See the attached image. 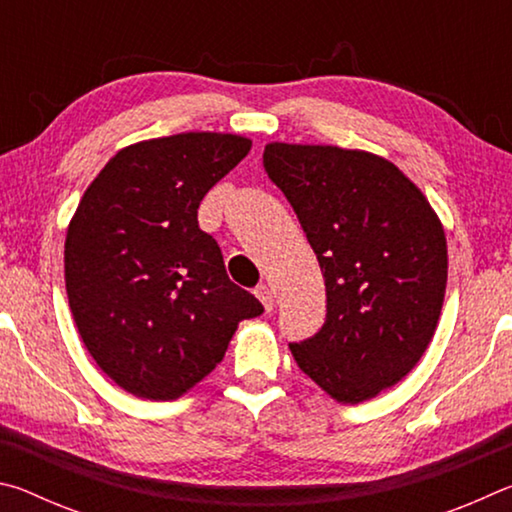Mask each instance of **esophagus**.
I'll list each match as a JSON object with an SVG mask.
<instances>
[{"instance_id": "esophagus-1", "label": "esophagus", "mask_w": 512, "mask_h": 512, "mask_svg": "<svg viewBox=\"0 0 512 512\" xmlns=\"http://www.w3.org/2000/svg\"><path fill=\"white\" fill-rule=\"evenodd\" d=\"M255 296H257L259 302H262V305H264L266 314H271L273 307H275V296H273L271 287H266V284H259V287L255 289Z\"/></svg>"}]
</instances>
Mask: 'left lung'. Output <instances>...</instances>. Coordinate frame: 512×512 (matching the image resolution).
I'll list each match as a JSON object with an SVG mask.
<instances>
[{"mask_svg": "<svg viewBox=\"0 0 512 512\" xmlns=\"http://www.w3.org/2000/svg\"><path fill=\"white\" fill-rule=\"evenodd\" d=\"M268 178L289 198L323 271L327 318L291 343L332 400L359 404L429 348L447 287V239L427 196L391 160L332 144L271 142Z\"/></svg>", "mask_w": 512, "mask_h": 512, "instance_id": "obj_1", "label": "left lung"}]
</instances>
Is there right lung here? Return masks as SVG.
I'll use <instances>...</instances> for the list:
<instances>
[{
	"label": "right lung",
	"mask_w": 512,
	"mask_h": 512,
	"mask_svg": "<svg viewBox=\"0 0 512 512\" xmlns=\"http://www.w3.org/2000/svg\"><path fill=\"white\" fill-rule=\"evenodd\" d=\"M253 140L192 131L108 160L67 225L65 289L97 366L142 400H178L221 363L241 320L264 311L230 282L198 228L203 196Z\"/></svg>",
	"instance_id": "obj_1"
}]
</instances>
